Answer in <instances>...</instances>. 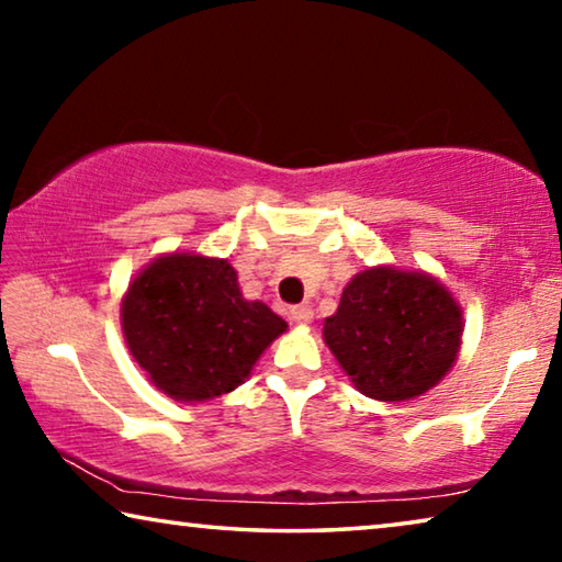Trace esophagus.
<instances>
[{"mask_svg":"<svg viewBox=\"0 0 562 562\" xmlns=\"http://www.w3.org/2000/svg\"><path fill=\"white\" fill-rule=\"evenodd\" d=\"M313 317H315V313H313V307H310V305L290 307V319H292V323L310 325V323H313Z\"/></svg>","mask_w":562,"mask_h":562,"instance_id":"34e87169","label":"esophagus"}]
</instances>
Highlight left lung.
I'll list each match as a JSON object with an SVG mask.
<instances>
[{"instance_id":"8db88e82","label":"left lung","mask_w":562,"mask_h":562,"mask_svg":"<svg viewBox=\"0 0 562 562\" xmlns=\"http://www.w3.org/2000/svg\"><path fill=\"white\" fill-rule=\"evenodd\" d=\"M323 335L362 395L400 403L435 387L452 368L462 317L438 280L375 267L347 284Z\"/></svg>"}]
</instances>
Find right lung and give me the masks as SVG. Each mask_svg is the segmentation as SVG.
Here are the masks:
<instances>
[{
    "label": "right lung",
    "instance_id": "1",
    "mask_svg": "<svg viewBox=\"0 0 562 562\" xmlns=\"http://www.w3.org/2000/svg\"><path fill=\"white\" fill-rule=\"evenodd\" d=\"M130 352L175 400L204 403L243 382L288 323L262 302H247L227 260L159 257L122 302Z\"/></svg>",
    "mask_w": 562,
    "mask_h": 562
}]
</instances>
